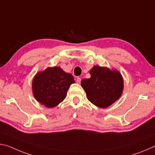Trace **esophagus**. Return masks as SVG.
Listing matches in <instances>:
<instances>
[{"mask_svg": "<svg viewBox=\"0 0 155 155\" xmlns=\"http://www.w3.org/2000/svg\"><path fill=\"white\" fill-rule=\"evenodd\" d=\"M81 78L77 77V81H76V82H77L78 84H79V83H81Z\"/></svg>", "mask_w": 155, "mask_h": 155, "instance_id": "obj_1", "label": "esophagus"}]
</instances>
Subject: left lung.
Instances as JSON below:
<instances>
[{
	"label": "left lung",
	"instance_id": "1",
	"mask_svg": "<svg viewBox=\"0 0 155 155\" xmlns=\"http://www.w3.org/2000/svg\"><path fill=\"white\" fill-rule=\"evenodd\" d=\"M91 77L81 80V86L87 99L100 108H107L122 96L124 81L116 69L94 65L90 71Z\"/></svg>",
	"mask_w": 155,
	"mask_h": 155
}]
</instances>
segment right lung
<instances>
[{"instance_id": "obj_1", "label": "right lung", "mask_w": 155, "mask_h": 155, "mask_svg": "<svg viewBox=\"0 0 155 155\" xmlns=\"http://www.w3.org/2000/svg\"><path fill=\"white\" fill-rule=\"evenodd\" d=\"M75 82L73 76L59 66L47 68L37 73L32 81V91L36 101L48 108L61 103L70 85Z\"/></svg>"}]
</instances>
